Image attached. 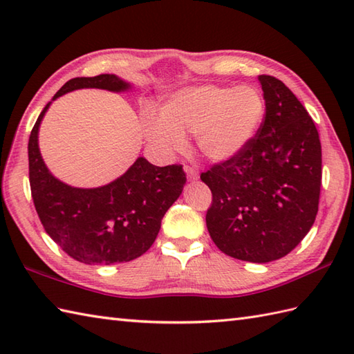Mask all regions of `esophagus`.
I'll use <instances>...</instances> for the list:
<instances>
[{
    "label": "esophagus",
    "mask_w": 354,
    "mask_h": 354,
    "mask_svg": "<svg viewBox=\"0 0 354 354\" xmlns=\"http://www.w3.org/2000/svg\"><path fill=\"white\" fill-rule=\"evenodd\" d=\"M184 170H185V173H187V178H189L190 181H194V179H198V178H199L198 171L194 170L193 167H190V165H187V167H185Z\"/></svg>",
    "instance_id": "1"
}]
</instances>
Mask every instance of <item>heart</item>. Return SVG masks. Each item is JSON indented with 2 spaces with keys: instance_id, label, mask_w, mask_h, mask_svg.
Wrapping results in <instances>:
<instances>
[{
  "instance_id": "1",
  "label": "heart",
  "mask_w": 354,
  "mask_h": 354,
  "mask_svg": "<svg viewBox=\"0 0 354 354\" xmlns=\"http://www.w3.org/2000/svg\"><path fill=\"white\" fill-rule=\"evenodd\" d=\"M265 117V100L257 88L202 85L185 88L164 103L161 115L147 111L142 127L147 140L162 153L185 147L194 135L199 153L221 162L242 152Z\"/></svg>"
}]
</instances>
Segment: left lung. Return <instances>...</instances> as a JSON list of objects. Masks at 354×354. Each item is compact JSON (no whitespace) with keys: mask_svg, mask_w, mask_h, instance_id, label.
<instances>
[{"mask_svg":"<svg viewBox=\"0 0 354 354\" xmlns=\"http://www.w3.org/2000/svg\"><path fill=\"white\" fill-rule=\"evenodd\" d=\"M265 117L231 160L201 173L213 194L207 228L230 257L268 263L288 255L310 231L321 192V141L312 117L290 89L259 76Z\"/></svg>","mask_w":354,"mask_h":354,"instance_id":"1","label":"left lung"}]
</instances>
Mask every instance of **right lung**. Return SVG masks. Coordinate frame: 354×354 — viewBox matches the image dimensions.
Returning a JSON list of instances; mask_svg holds the SVG:
<instances>
[{
    "instance_id": "1",
    "label": "right lung",
    "mask_w": 354,
    "mask_h": 354,
    "mask_svg": "<svg viewBox=\"0 0 354 354\" xmlns=\"http://www.w3.org/2000/svg\"><path fill=\"white\" fill-rule=\"evenodd\" d=\"M80 88L124 91L115 74L76 77L53 99ZM44 108L28 140V178L33 204L44 230L74 260L86 265L131 261L153 245L161 221L187 181L181 164L156 167L138 158L114 183L99 189H76L59 181L45 167L37 131L48 109Z\"/></svg>"
}]
</instances>
